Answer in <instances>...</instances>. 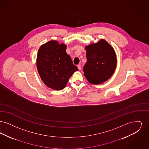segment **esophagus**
Listing matches in <instances>:
<instances>
[{
    "label": "esophagus",
    "instance_id": "obj_1",
    "mask_svg": "<svg viewBox=\"0 0 149 149\" xmlns=\"http://www.w3.org/2000/svg\"><path fill=\"white\" fill-rule=\"evenodd\" d=\"M78 68L79 70H81V65H80V64L78 65Z\"/></svg>",
    "mask_w": 149,
    "mask_h": 149
}]
</instances>
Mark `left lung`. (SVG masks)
Instances as JSON below:
<instances>
[{
  "instance_id": "left-lung-1",
  "label": "left lung",
  "mask_w": 149,
  "mask_h": 149,
  "mask_svg": "<svg viewBox=\"0 0 149 149\" xmlns=\"http://www.w3.org/2000/svg\"><path fill=\"white\" fill-rule=\"evenodd\" d=\"M87 61L83 70L88 81L92 84H100L112 77L117 65L113 48L106 40L85 46Z\"/></svg>"
}]
</instances>
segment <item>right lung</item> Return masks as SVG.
Returning a JSON list of instances; mask_svg holds the SVG:
<instances>
[{
    "instance_id": "1",
    "label": "right lung",
    "mask_w": 149,
    "mask_h": 149,
    "mask_svg": "<svg viewBox=\"0 0 149 149\" xmlns=\"http://www.w3.org/2000/svg\"><path fill=\"white\" fill-rule=\"evenodd\" d=\"M66 45L52 40L42 45L37 56V68L43 82L56 91L63 89L78 68L66 53Z\"/></svg>"
}]
</instances>
